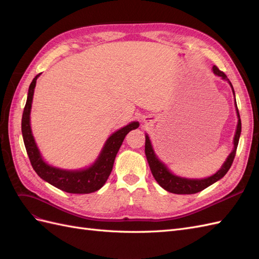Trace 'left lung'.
<instances>
[{
  "label": "left lung",
  "mask_w": 259,
  "mask_h": 259,
  "mask_svg": "<svg viewBox=\"0 0 259 259\" xmlns=\"http://www.w3.org/2000/svg\"><path fill=\"white\" fill-rule=\"evenodd\" d=\"M213 71L216 75L223 77V80H226L229 82L231 89H232V92H233V95H234L232 84L228 79H227V75L223 71H221V70H219L216 66L213 67ZM234 100H236V97H234ZM236 108H237V114H238V125H237L236 135H234V138H233V145H234L233 150L228 155V158H227V160L223 164L221 169H219L214 175H211L210 177H207V178L189 179V178L179 177V176L174 175L173 173H170L165 164H163L158 159V156L155 155L150 139H149L148 135H146L145 153L147 156V161L149 163V166H150L151 173H152L154 179L158 182V184L163 188V189H165L166 191L171 192V193H176V194H193V193H197V192L204 190L205 188H207L210 185H213L214 183L217 182V180L222 179L227 174V171L229 170V168L232 165L234 156H236L239 139H240V135H241V119H240V113L238 110L237 103H236Z\"/></svg>",
  "instance_id": "1"
}]
</instances>
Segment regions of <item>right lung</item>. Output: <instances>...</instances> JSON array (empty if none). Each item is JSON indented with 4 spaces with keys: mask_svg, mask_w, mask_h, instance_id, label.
I'll return each instance as SVG.
<instances>
[{
    "mask_svg": "<svg viewBox=\"0 0 259 259\" xmlns=\"http://www.w3.org/2000/svg\"><path fill=\"white\" fill-rule=\"evenodd\" d=\"M41 75L38 73L31 82L28 91L27 103L23 109L21 119V132L23 143H25L26 150L35 173L45 182L53 185L58 189L66 191L68 193H92L99 190L103 187L110 175L114 159L117 151L123 143L125 136L132 130L139 126L138 122H131L126 126L114 132L113 134L107 139L104 148L101 149L96 161L88 168L68 170L61 169L49 165L44 162L40 150L34 142L32 131L30 126V112L32 106V99L34 94V88L37 77Z\"/></svg>",
    "mask_w": 259,
    "mask_h": 259,
    "instance_id": "1",
    "label": "right lung"
}]
</instances>
